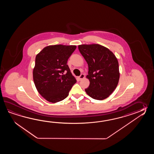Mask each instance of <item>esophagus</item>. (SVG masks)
I'll list each match as a JSON object with an SVG mask.
<instances>
[{"mask_svg": "<svg viewBox=\"0 0 154 154\" xmlns=\"http://www.w3.org/2000/svg\"><path fill=\"white\" fill-rule=\"evenodd\" d=\"M79 79L81 80L85 78V75H84V74H82L80 75V76L79 77Z\"/></svg>", "mask_w": 154, "mask_h": 154, "instance_id": "esophagus-1", "label": "esophagus"}]
</instances>
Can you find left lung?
<instances>
[{
	"label": "left lung",
	"instance_id": "1",
	"mask_svg": "<svg viewBox=\"0 0 154 154\" xmlns=\"http://www.w3.org/2000/svg\"><path fill=\"white\" fill-rule=\"evenodd\" d=\"M78 48L88 64L86 78L90 85L85 88L86 94L97 100L107 98L116 88L119 79L116 57L107 48L98 44L81 45Z\"/></svg>",
	"mask_w": 154,
	"mask_h": 154
}]
</instances>
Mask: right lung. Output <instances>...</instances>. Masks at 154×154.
Here are the masks:
<instances>
[{"label": "right lung", "instance_id": "right-lung-1", "mask_svg": "<svg viewBox=\"0 0 154 154\" xmlns=\"http://www.w3.org/2000/svg\"><path fill=\"white\" fill-rule=\"evenodd\" d=\"M76 46L57 45L47 46L37 54L33 79L39 94L47 101L56 103L68 96L76 80L67 61ZM66 72V73L65 72Z\"/></svg>", "mask_w": 154, "mask_h": 154}]
</instances>
